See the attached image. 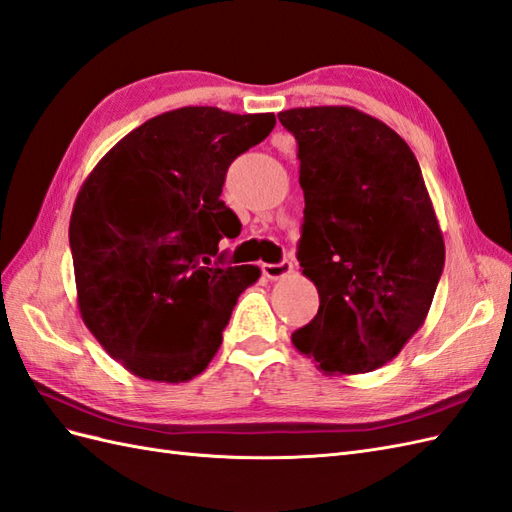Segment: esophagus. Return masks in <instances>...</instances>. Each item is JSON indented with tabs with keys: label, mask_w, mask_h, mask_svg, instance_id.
<instances>
[{
	"label": "esophagus",
	"mask_w": 512,
	"mask_h": 512,
	"mask_svg": "<svg viewBox=\"0 0 512 512\" xmlns=\"http://www.w3.org/2000/svg\"><path fill=\"white\" fill-rule=\"evenodd\" d=\"M290 271H293V262L290 260H282L278 265H269V262L267 265H262V273H265L269 280H282Z\"/></svg>",
	"instance_id": "34e87169"
}]
</instances>
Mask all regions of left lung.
<instances>
[{
    "label": "left lung",
    "instance_id": "1",
    "mask_svg": "<svg viewBox=\"0 0 512 512\" xmlns=\"http://www.w3.org/2000/svg\"><path fill=\"white\" fill-rule=\"evenodd\" d=\"M278 118L299 146L297 258L321 299L290 340L325 375L381 368L424 325L446 260L418 159L355 107H295Z\"/></svg>",
    "mask_w": 512,
    "mask_h": 512
}]
</instances>
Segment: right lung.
Segmentation results:
<instances>
[{"label": "right lung", "instance_id": "1", "mask_svg": "<svg viewBox=\"0 0 512 512\" xmlns=\"http://www.w3.org/2000/svg\"><path fill=\"white\" fill-rule=\"evenodd\" d=\"M273 127V114L172 109L124 135L81 185L68 228L79 312L135 377L200 375L260 278L254 265L211 258L241 232L219 198L230 163Z\"/></svg>", "mask_w": 512, "mask_h": 512}]
</instances>
